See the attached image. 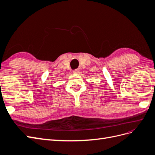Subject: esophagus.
Returning <instances> with one entry per match:
<instances>
[{"label": "esophagus", "instance_id": "34e87169", "mask_svg": "<svg viewBox=\"0 0 155 155\" xmlns=\"http://www.w3.org/2000/svg\"><path fill=\"white\" fill-rule=\"evenodd\" d=\"M78 72H79V69H76L73 71V73H74V74H78Z\"/></svg>", "mask_w": 155, "mask_h": 155}]
</instances>
